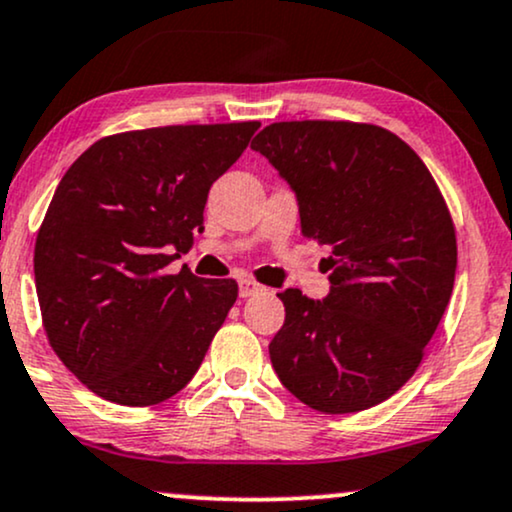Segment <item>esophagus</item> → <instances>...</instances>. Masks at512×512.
I'll list each match as a JSON object with an SVG mask.
<instances>
[{
  "label": "esophagus",
  "mask_w": 512,
  "mask_h": 512,
  "mask_svg": "<svg viewBox=\"0 0 512 512\" xmlns=\"http://www.w3.org/2000/svg\"><path fill=\"white\" fill-rule=\"evenodd\" d=\"M238 291H240V298H250V295L267 291V286H262V283H257L255 279H240Z\"/></svg>",
  "instance_id": "1"
}]
</instances>
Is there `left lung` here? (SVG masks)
I'll list each match as a JSON object with an SVG mask.
<instances>
[{
    "instance_id": "1",
    "label": "left lung",
    "mask_w": 512,
    "mask_h": 512,
    "mask_svg": "<svg viewBox=\"0 0 512 512\" xmlns=\"http://www.w3.org/2000/svg\"><path fill=\"white\" fill-rule=\"evenodd\" d=\"M291 183L300 233L329 245L331 293H279L269 343L281 384L312 410L384 403L417 372L453 293L451 209L417 152L357 121H279L252 140Z\"/></svg>"
}]
</instances>
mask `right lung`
Listing matches in <instances>:
<instances>
[{
    "label": "right lung",
    "mask_w": 512,
    "mask_h": 512,
    "mask_svg": "<svg viewBox=\"0 0 512 512\" xmlns=\"http://www.w3.org/2000/svg\"><path fill=\"white\" fill-rule=\"evenodd\" d=\"M260 121L97 140L54 190L35 240L49 346L92 393L157 405L195 377L238 298L233 279L166 272L205 231L207 193Z\"/></svg>",
    "instance_id": "add662e5"
}]
</instances>
